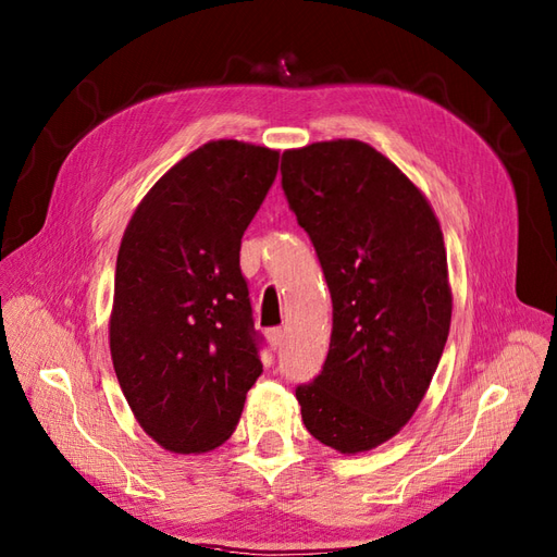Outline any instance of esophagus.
Segmentation results:
<instances>
[{
    "label": "esophagus",
    "instance_id": "obj_1",
    "mask_svg": "<svg viewBox=\"0 0 557 557\" xmlns=\"http://www.w3.org/2000/svg\"><path fill=\"white\" fill-rule=\"evenodd\" d=\"M268 341H270V346H273V348H280V346H282L284 332L280 330V326H275V330H268Z\"/></svg>",
    "mask_w": 557,
    "mask_h": 557
}]
</instances>
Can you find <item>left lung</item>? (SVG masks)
Here are the masks:
<instances>
[{"mask_svg":"<svg viewBox=\"0 0 557 557\" xmlns=\"http://www.w3.org/2000/svg\"><path fill=\"white\" fill-rule=\"evenodd\" d=\"M280 174L334 308L322 372L296 400L322 445L369 451L411 419L445 350V239L423 193L362 140L287 150Z\"/></svg>","mask_w":557,"mask_h":557,"instance_id":"left-lung-1","label":"left lung"}]
</instances>
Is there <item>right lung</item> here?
<instances>
[{
    "label": "right lung",
    "instance_id": "right-lung-1",
    "mask_svg": "<svg viewBox=\"0 0 557 557\" xmlns=\"http://www.w3.org/2000/svg\"><path fill=\"white\" fill-rule=\"evenodd\" d=\"M277 162V150L209 140L152 185L124 231L112 364L136 421L169 451L223 445L263 372L239 245Z\"/></svg>",
    "mask_w": 557,
    "mask_h": 557
}]
</instances>
